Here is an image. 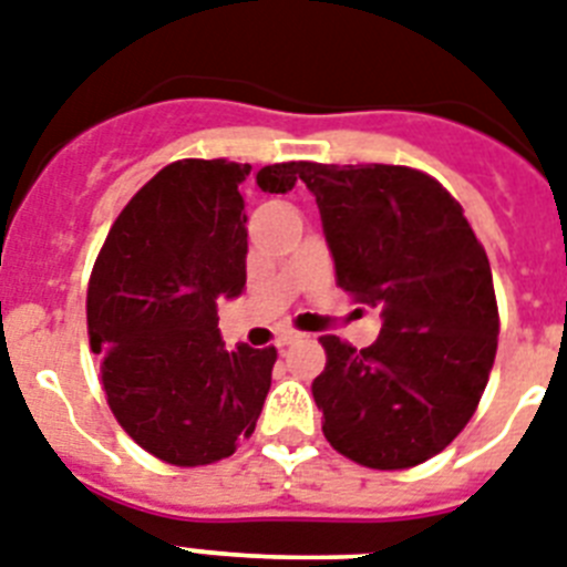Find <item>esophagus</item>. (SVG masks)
<instances>
[{"mask_svg": "<svg viewBox=\"0 0 567 567\" xmlns=\"http://www.w3.org/2000/svg\"><path fill=\"white\" fill-rule=\"evenodd\" d=\"M303 332H298V330H284L278 336V347L280 350H284V347H292V343H298V341H303Z\"/></svg>", "mask_w": 567, "mask_h": 567, "instance_id": "1", "label": "esophagus"}]
</instances>
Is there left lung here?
Segmentation results:
<instances>
[{
	"label": "left lung",
	"instance_id": "left-lung-1",
	"mask_svg": "<svg viewBox=\"0 0 567 567\" xmlns=\"http://www.w3.org/2000/svg\"><path fill=\"white\" fill-rule=\"evenodd\" d=\"M301 181L316 195L338 287L384 318L364 350L321 338L327 367L312 395L323 435L375 471L427 462L471 422L496 358L485 249L447 188L415 168L303 163Z\"/></svg>",
	"mask_w": 567,
	"mask_h": 567
}]
</instances>
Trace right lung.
<instances>
[{"label":"right lung","instance_id":"1","mask_svg":"<svg viewBox=\"0 0 567 567\" xmlns=\"http://www.w3.org/2000/svg\"><path fill=\"white\" fill-rule=\"evenodd\" d=\"M303 163L260 168L287 195ZM249 163L177 159L140 188L105 237L89 284L91 350L111 413L152 456L197 467L249 439L272 384L275 347L224 350L217 301L246 287Z\"/></svg>","mask_w":567,"mask_h":567}]
</instances>
